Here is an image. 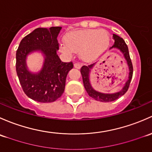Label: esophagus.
<instances>
[{
	"label": "esophagus",
	"mask_w": 152,
	"mask_h": 152,
	"mask_svg": "<svg viewBox=\"0 0 152 152\" xmlns=\"http://www.w3.org/2000/svg\"><path fill=\"white\" fill-rule=\"evenodd\" d=\"M74 67L76 69H80L81 64H80L79 63H75L74 64Z\"/></svg>",
	"instance_id": "34e87169"
}]
</instances>
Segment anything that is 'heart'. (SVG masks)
Segmentation results:
<instances>
[{
	"label": "heart",
	"instance_id": "obj_1",
	"mask_svg": "<svg viewBox=\"0 0 152 152\" xmlns=\"http://www.w3.org/2000/svg\"><path fill=\"white\" fill-rule=\"evenodd\" d=\"M65 44H61V52L67 56L79 53L83 61H95L108 48L110 37L104 30L87 29L73 31L64 37Z\"/></svg>",
	"mask_w": 152,
	"mask_h": 152
}]
</instances>
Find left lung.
<instances>
[{
    "instance_id": "8db88e82",
    "label": "left lung",
    "mask_w": 152,
    "mask_h": 152,
    "mask_svg": "<svg viewBox=\"0 0 152 152\" xmlns=\"http://www.w3.org/2000/svg\"><path fill=\"white\" fill-rule=\"evenodd\" d=\"M113 39H114V44L112 47L110 48L111 49H118L122 53L124 57L125 60H126V63H127L128 67H129V77H128V80L125 83L124 86L122 88L121 91L112 94H107V93H102V92L97 91L95 90L93 87H92L90 81V73L91 70L93 69L94 66L95 64H93L89 66H83L80 69V72L82 75L83 77V82L84 87H85L86 90L88 94L92 97L93 99H96V101L102 102H113L114 100L118 99L123 96L126 91H127L128 88H129V84H130L131 80L132 77V73H133V67H132V64L131 61L130 57H129V50H128V47L126 44L125 43L124 40L120 37H118L116 34H113Z\"/></svg>"
}]
</instances>
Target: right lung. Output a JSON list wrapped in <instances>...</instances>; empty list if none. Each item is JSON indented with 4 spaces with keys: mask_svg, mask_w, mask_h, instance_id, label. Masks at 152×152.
I'll list each match as a JSON object with an SVG mask.
<instances>
[{
    "mask_svg": "<svg viewBox=\"0 0 152 152\" xmlns=\"http://www.w3.org/2000/svg\"><path fill=\"white\" fill-rule=\"evenodd\" d=\"M61 27L38 28L20 42L16 53V71L23 91L39 102H53L64 91L66 78L73 68L72 62L64 63L57 55V37ZM34 52L43 54L44 64L39 73L29 71L27 56Z\"/></svg>",
    "mask_w": 152,
    "mask_h": 152,
    "instance_id": "right-lung-1",
    "label": "right lung"
}]
</instances>
